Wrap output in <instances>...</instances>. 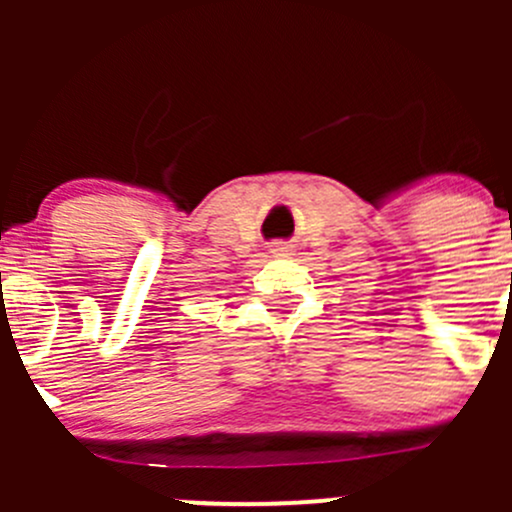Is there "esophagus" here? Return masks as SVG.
I'll return each instance as SVG.
<instances>
[{
	"label": "esophagus",
	"mask_w": 512,
	"mask_h": 512,
	"mask_svg": "<svg viewBox=\"0 0 512 512\" xmlns=\"http://www.w3.org/2000/svg\"><path fill=\"white\" fill-rule=\"evenodd\" d=\"M272 252H275V255H287V245L285 242H275V245H272Z\"/></svg>",
	"instance_id": "1"
}]
</instances>
